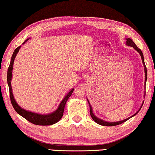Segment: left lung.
<instances>
[{
    "label": "left lung",
    "mask_w": 155,
    "mask_h": 155,
    "mask_svg": "<svg viewBox=\"0 0 155 155\" xmlns=\"http://www.w3.org/2000/svg\"><path fill=\"white\" fill-rule=\"evenodd\" d=\"M126 39V45L127 46H130V47H133V48L134 50H135L136 51L138 52V53L140 54V56H141V58H142V63H143V65H144V73H145V81H144V85L146 84V82H147V68H146V66H145V63H144V55H143V53H142V52L141 50L135 44H134V43L133 41H132V40L131 39V38H125ZM144 96H145V93H144ZM87 102H88V104H89V107H90V115H91V117L92 118V120L95 121L96 123L99 124H100V125H102V126H115V125H118V124H120L122 123H123V122H124L125 121H127V120H128L130 119V118H131L132 117H134L135 114H137L138 113V112L140 111V109L142 108V104H143L144 102H142L141 107H140V110H138L137 112H136L135 114H134L133 115L131 116V117L127 118V119H124L123 120H121V121H118V122H107V121H104V120L100 119V118H98L97 117H96V116L94 114L93 112H92V106L91 104H90L89 100H88V99H87Z\"/></svg>",
    "instance_id": "1"
}]
</instances>
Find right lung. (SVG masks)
I'll list each match as a JSON object with an SVG mask.
<instances>
[{"mask_svg": "<svg viewBox=\"0 0 155 155\" xmlns=\"http://www.w3.org/2000/svg\"><path fill=\"white\" fill-rule=\"evenodd\" d=\"M29 39H31V38H28V39H26L25 41L23 42L22 45L25 44V42H27ZM21 45H20L19 47H18L15 51H14L13 55H12L11 57V63H10V65L7 73V82H8V87H9L10 98H11L12 105H13V108L15 109V111L17 112L18 114H19L20 115H21L22 117L27 120L28 121L31 122V123H33L34 124H37V125H51V124H55L56 122L60 121V120H61L62 117H63L65 104L68 101V98L70 97V95H71L72 93H73L74 88H73L72 90H70V91L68 92L67 95L65 96V97L62 100V101L60 102V103L59 104V106H58L57 109H56L54 112H51V113L40 114V113H37V112L29 111V110H26L25 109H23V108H22L21 106L16 102L15 98H14L13 90H12V87H11V80H12V76H13L12 72H13L14 60H15V58L16 57V55H17L18 53L19 52V50L20 48H21Z\"/></svg>", "mask_w": 155, "mask_h": 155, "instance_id": "add662e5", "label": "right lung"}]
</instances>
